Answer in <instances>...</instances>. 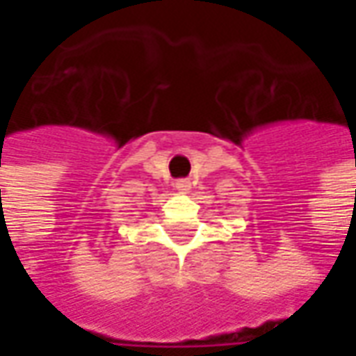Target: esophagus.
Wrapping results in <instances>:
<instances>
[{"mask_svg": "<svg viewBox=\"0 0 356 356\" xmlns=\"http://www.w3.org/2000/svg\"><path fill=\"white\" fill-rule=\"evenodd\" d=\"M175 188H177L179 193H188L191 191V181H186V179H181L175 183Z\"/></svg>", "mask_w": 356, "mask_h": 356, "instance_id": "esophagus-1", "label": "esophagus"}]
</instances>
